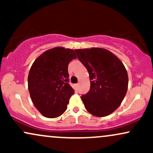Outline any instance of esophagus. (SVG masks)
Listing matches in <instances>:
<instances>
[{
	"label": "esophagus",
	"instance_id": "1",
	"mask_svg": "<svg viewBox=\"0 0 153 153\" xmlns=\"http://www.w3.org/2000/svg\"><path fill=\"white\" fill-rule=\"evenodd\" d=\"M78 87H79V84L77 83V84H75L74 85V88L75 91H77L78 89Z\"/></svg>",
	"mask_w": 153,
	"mask_h": 153
}]
</instances>
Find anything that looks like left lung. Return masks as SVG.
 Segmentation results:
<instances>
[{"label": "left lung", "mask_w": 153, "mask_h": 153, "mask_svg": "<svg viewBox=\"0 0 153 153\" xmlns=\"http://www.w3.org/2000/svg\"><path fill=\"white\" fill-rule=\"evenodd\" d=\"M75 52L90 78V91L80 96L85 108L98 117L111 114L120 106L127 94L125 67L117 56L105 49L94 47Z\"/></svg>", "instance_id": "obj_1"}]
</instances>
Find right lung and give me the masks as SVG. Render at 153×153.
<instances>
[{
  "instance_id": "right-lung-1",
  "label": "right lung",
  "mask_w": 153,
  "mask_h": 153,
  "mask_svg": "<svg viewBox=\"0 0 153 153\" xmlns=\"http://www.w3.org/2000/svg\"><path fill=\"white\" fill-rule=\"evenodd\" d=\"M77 56L73 50L57 47L47 50L34 61L28 76L31 101L47 118L62 115L74 90L69 82L68 67Z\"/></svg>"
}]
</instances>
